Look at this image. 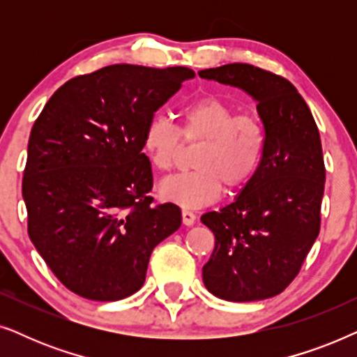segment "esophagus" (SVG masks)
I'll return each instance as SVG.
<instances>
[{
    "mask_svg": "<svg viewBox=\"0 0 357 357\" xmlns=\"http://www.w3.org/2000/svg\"><path fill=\"white\" fill-rule=\"evenodd\" d=\"M182 221L185 226H192V224L197 221V216H195V213L188 211V209H183L182 211Z\"/></svg>",
    "mask_w": 357,
    "mask_h": 357,
    "instance_id": "34e87169",
    "label": "esophagus"
}]
</instances>
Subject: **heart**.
Segmentation results:
<instances>
[{"label": "heart", "instance_id": "heart-1", "mask_svg": "<svg viewBox=\"0 0 357 357\" xmlns=\"http://www.w3.org/2000/svg\"><path fill=\"white\" fill-rule=\"evenodd\" d=\"M183 141L199 143L192 172L174 175L159 187L160 197L182 208H202L221 195L222 187L242 188L260 167L266 131L255 114H237L216 96H203L180 112V128L164 116L146 125L143 149L159 172L177 165Z\"/></svg>", "mask_w": 357, "mask_h": 357}]
</instances>
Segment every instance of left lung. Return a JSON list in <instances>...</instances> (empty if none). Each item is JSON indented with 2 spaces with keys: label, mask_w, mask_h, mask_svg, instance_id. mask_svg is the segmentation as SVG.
<instances>
[{
  "label": "left lung",
  "mask_w": 357,
  "mask_h": 357,
  "mask_svg": "<svg viewBox=\"0 0 357 357\" xmlns=\"http://www.w3.org/2000/svg\"><path fill=\"white\" fill-rule=\"evenodd\" d=\"M198 75L250 94L266 131L260 167L236 202L202 216L216 241L203 266L204 286L224 301L268 299L291 284L320 232L325 164L319 128L286 77L247 63Z\"/></svg>",
  "instance_id": "left-lung-1"
}]
</instances>
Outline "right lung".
I'll return each instance as SVG.
<instances>
[{"mask_svg": "<svg viewBox=\"0 0 357 357\" xmlns=\"http://www.w3.org/2000/svg\"><path fill=\"white\" fill-rule=\"evenodd\" d=\"M185 66L110 65L65 82L32 126L22 197L29 237L63 286L91 301L141 289L154 247L182 224L154 203L143 133Z\"/></svg>", "mask_w": 357, "mask_h": 357, "instance_id": "right-lung-1", "label": "right lung"}]
</instances>
